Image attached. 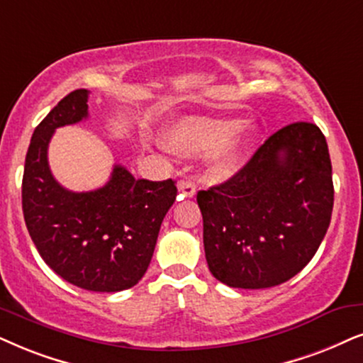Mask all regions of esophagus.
I'll use <instances>...</instances> for the list:
<instances>
[{
    "mask_svg": "<svg viewBox=\"0 0 363 363\" xmlns=\"http://www.w3.org/2000/svg\"><path fill=\"white\" fill-rule=\"evenodd\" d=\"M179 196L181 197H194L196 194V184L192 181H182L177 187Z\"/></svg>",
    "mask_w": 363,
    "mask_h": 363,
    "instance_id": "esophagus-1",
    "label": "esophagus"
}]
</instances>
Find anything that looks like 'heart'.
<instances>
[{
	"instance_id": "heart-1",
	"label": "heart",
	"mask_w": 363,
	"mask_h": 363,
	"mask_svg": "<svg viewBox=\"0 0 363 363\" xmlns=\"http://www.w3.org/2000/svg\"><path fill=\"white\" fill-rule=\"evenodd\" d=\"M247 144V132L236 118L191 117L177 122L166 134V145L172 152L194 155L209 152V172L228 177L240 162Z\"/></svg>"
}]
</instances>
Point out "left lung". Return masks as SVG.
I'll list each match as a JSON object with an SVG mask.
<instances>
[{"label": "left lung", "mask_w": 363, "mask_h": 363, "mask_svg": "<svg viewBox=\"0 0 363 363\" xmlns=\"http://www.w3.org/2000/svg\"><path fill=\"white\" fill-rule=\"evenodd\" d=\"M209 272L231 288L281 284L313 258L333 209L328 145L315 123L279 128L229 181L197 192Z\"/></svg>", "instance_id": "8db88e82"}]
</instances>
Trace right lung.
I'll list each match as a JSON object with an SVG mask.
<instances>
[{
    "label": "right lung",
    "mask_w": 363,
    "mask_h": 363,
    "mask_svg": "<svg viewBox=\"0 0 363 363\" xmlns=\"http://www.w3.org/2000/svg\"><path fill=\"white\" fill-rule=\"evenodd\" d=\"M89 90L68 94L35 128L23 172L26 228L45 263L65 281L89 291L132 288L147 272L176 182L135 179L113 166L110 181L89 192L60 186L48 166L58 127L89 117Z\"/></svg>",
    "instance_id": "obj_1"
}]
</instances>
